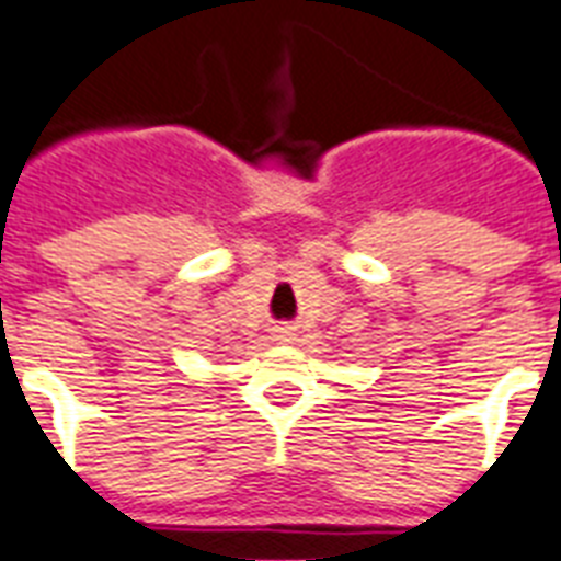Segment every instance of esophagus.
Wrapping results in <instances>:
<instances>
[{"label": "esophagus", "mask_w": 561, "mask_h": 561, "mask_svg": "<svg viewBox=\"0 0 561 561\" xmlns=\"http://www.w3.org/2000/svg\"><path fill=\"white\" fill-rule=\"evenodd\" d=\"M290 329H279V332H276V341H290Z\"/></svg>", "instance_id": "34e87169"}]
</instances>
